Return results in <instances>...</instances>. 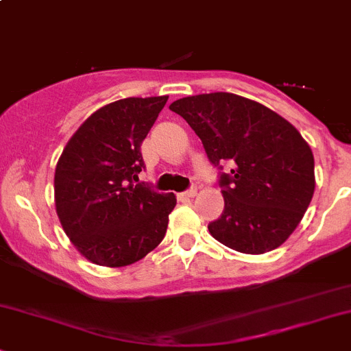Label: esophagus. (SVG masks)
<instances>
[{
    "label": "esophagus",
    "mask_w": 351,
    "mask_h": 351,
    "mask_svg": "<svg viewBox=\"0 0 351 351\" xmlns=\"http://www.w3.org/2000/svg\"><path fill=\"white\" fill-rule=\"evenodd\" d=\"M196 194H197V186H196V184H193V186H191L189 189H187L186 193L182 194V196H186V197H194V196H196Z\"/></svg>",
    "instance_id": "obj_1"
}]
</instances>
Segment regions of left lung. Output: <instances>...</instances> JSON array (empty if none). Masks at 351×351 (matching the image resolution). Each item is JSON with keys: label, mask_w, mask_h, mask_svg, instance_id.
<instances>
[{"label": "left lung", "mask_w": 351, "mask_h": 351, "mask_svg": "<svg viewBox=\"0 0 351 351\" xmlns=\"http://www.w3.org/2000/svg\"><path fill=\"white\" fill-rule=\"evenodd\" d=\"M201 138L219 171L225 211L208 225L219 243L265 254L298 228L314 194V157L301 133L256 101L231 93L187 96L171 104ZM230 161V175L221 163Z\"/></svg>", "instance_id": "left-lung-1"}]
</instances>
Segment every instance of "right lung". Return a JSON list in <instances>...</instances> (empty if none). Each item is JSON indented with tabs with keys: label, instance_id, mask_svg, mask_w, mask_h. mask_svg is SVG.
<instances>
[{
	"label": "right lung",
	"instance_id": "obj_1",
	"mask_svg": "<svg viewBox=\"0 0 351 351\" xmlns=\"http://www.w3.org/2000/svg\"><path fill=\"white\" fill-rule=\"evenodd\" d=\"M169 96L126 97L99 108L69 140L56 167L60 225L89 262L125 267L165 237L172 193L138 182L142 142Z\"/></svg>",
	"mask_w": 351,
	"mask_h": 351
}]
</instances>
